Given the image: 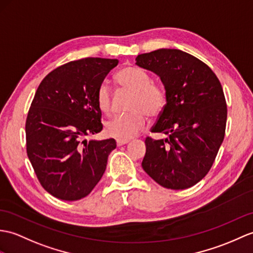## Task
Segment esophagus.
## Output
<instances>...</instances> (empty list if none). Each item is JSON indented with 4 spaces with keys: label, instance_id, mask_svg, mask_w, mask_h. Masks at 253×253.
Instances as JSON below:
<instances>
[{
    "label": "esophagus",
    "instance_id": "esophagus-1",
    "mask_svg": "<svg viewBox=\"0 0 253 253\" xmlns=\"http://www.w3.org/2000/svg\"><path fill=\"white\" fill-rule=\"evenodd\" d=\"M129 142L128 139H116V144L121 146V145H124V144H127Z\"/></svg>",
    "mask_w": 253,
    "mask_h": 253
}]
</instances>
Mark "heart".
I'll return each instance as SVG.
<instances>
[{
  "mask_svg": "<svg viewBox=\"0 0 253 253\" xmlns=\"http://www.w3.org/2000/svg\"><path fill=\"white\" fill-rule=\"evenodd\" d=\"M115 82L123 89L132 91L129 99V112L114 116L105 124V131L110 137L130 139L146 125V114L160 115L167 104V91L161 83L153 82L151 75L136 66H125L115 74ZM98 109L105 115L112 113V93L107 84L99 86L96 93ZM147 113L145 114V112Z\"/></svg>",
  "mask_w": 253,
  "mask_h": 253,
  "instance_id": "obj_1",
  "label": "heart"
}]
</instances>
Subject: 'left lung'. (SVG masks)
<instances>
[{"label":"left lung","instance_id":"obj_1","mask_svg":"<svg viewBox=\"0 0 253 253\" xmlns=\"http://www.w3.org/2000/svg\"><path fill=\"white\" fill-rule=\"evenodd\" d=\"M136 60L160 76L168 97L151 129L167 138H145L142 168L166 189H187L209 172L224 139L227 107L222 85L206 63L179 49H157Z\"/></svg>","mask_w":253,"mask_h":253}]
</instances>
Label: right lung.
Returning a JSON list of instances; mask_svg holds the SVG:
<instances>
[{
	"instance_id": "obj_1",
	"label": "right lung",
	"mask_w": 253,
	"mask_h": 253,
	"mask_svg": "<svg viewBox=\"0 0 253 253\" xmlns=\"http://www.w3.org/2000/svg\"><path fill=\"white\" fill-rule=\"evenodd\" d=\"M117 59L84 58L47 74L26 121L27 154L44 190L62 201H79L102 178L114 139L87 141L102 130L96 93Z\"/></svg>"
}]
</instances>
